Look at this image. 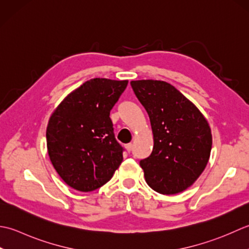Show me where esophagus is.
Wrapping results in <instances>:
<instances>
[{
  "label": "esophagus",
  "mask_w": 249,
  "mask_h": 249,
  "mask_svg": "<svg viewBox=\"0 0 249 249\" xmlns=\"http://www.w3.org/2000/svg\"><path fill=\"white\" fill-rule=\"evenodd\" d=\"M124 147H125V149H126V151H128V153H130V151L132 150V144L131 143L126 144Z\"/></svg>",
  "instance_id": "1"
}]
</instances>
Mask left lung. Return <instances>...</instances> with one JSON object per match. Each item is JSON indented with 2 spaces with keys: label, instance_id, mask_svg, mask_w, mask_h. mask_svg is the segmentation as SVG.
I'll return each mask as SVG.
<instances>
[{
  "label": "left lung",
  "instance_id": "1",
  "mask_svg": "<svg viewBox=\"0 0 249 249\" xmlns=\"http://www.w3.org/2000/svg\"><path fill=\"white\" fill-rule=\"evenodd\" d=\"M136 98L148 113L154 148L140 161L146 182L162 195H176L197 179L209 162L212 133L194 103L161 80H132Z\"/></svg>",
  "mask_w": 249,
  "mask_h": 249
}]
</instances>
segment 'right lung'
<instances>
[{
    "label": "right lung",
    "instance_id": "add662e5",
    "mask_svg": "<svg viewBox=\"0 0 249 249\" xmlns=\"http://www.w3.org/2000/svg\"><path fill=\"white\" fill-rule=\"evenodd\" d=\"M128 80L93 78L60 103L46 130L53 167L67 185L88 192L106 184L123 162L109 113Z\"/></svg>",
    "mask_w": 249,
    "mask_h": 249
}]
</instances>
